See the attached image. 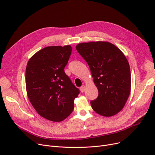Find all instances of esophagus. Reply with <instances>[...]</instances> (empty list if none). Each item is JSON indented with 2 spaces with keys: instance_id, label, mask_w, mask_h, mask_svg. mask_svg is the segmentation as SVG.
Here are the masks:
<instances>
[{
  "instance_id": "esophagus-1",
  "label": "esophagus",
  "mask_w": 155,
  "mask_h": 155,
  "mask_svg": "<svg viewBox=\"0 0 155 155\" xmlns=\"http://www.w3.org/2000/svg\"><path fill=\"white\" fill-rule=\"evenodd\" d=\"M80 91H81V92H82V93L84 92V91H85V85H82V87H81L80 88Z\"/></svg>"
}]
</instances>
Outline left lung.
<instances>
[{
    "label": "left lung",
    "mask_w": 155,
    "mask_h": 155,
    "mask_svg": "<svg viewBox=\"0 0 155 155\" xmlns=\"http://www.w3.org/2000/svg\"><path fill=\"white\" fill-rule=\"evenodd\" d=\"M76 49L90 67L99 91L97 98L91 102L93 110L105 117L116 114L131 91V71L126 56L109 42L80 43Z\"/></svg>",
    "instance_id": "8db88e82"
}]
</instances>
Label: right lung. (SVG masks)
Instances as JSON below:
<instances>
[{"mask_svg": "<svg viewBox=\"0 0 155 155\" xmlns=\"http://www.w3.org/2000/svg\"><path fill=\"white\" fill-rule=\"evenodd\" d=\"M71 50L70 45L48 46L36 53L27 64L29 100L39 114L48 120L60 122L66 119L80 93L64 71Z\"/></svg>", "mask_w": 155, "mask_h": 155, "instance_id": "1", "label": "right lung"}]
</instances>
